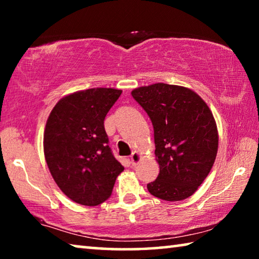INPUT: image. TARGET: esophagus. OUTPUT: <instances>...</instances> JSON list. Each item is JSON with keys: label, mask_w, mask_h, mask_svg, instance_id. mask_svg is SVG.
Returning a JSON list of instances; mask_svg holds the SVG:
<instances>
[{"label": "esophagus", "mask_w": 259, "mask_h": 259, "mask_svg": "<svg viewBox=\"0 0 259 259\" xmlns=\"http://www.w3.org/2000/svg\"><path fill=\"white\" fill-rule=\"evenodd\" d=\"M140 160H142V154H140L139 152H134L130 156V162H131V165H133V166L137 165L140 162Z\"/></svg>", "instance_id": "esophagus-1"}]
</instances>
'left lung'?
<instances>
[{
  "mask_svg": "<svg viewBox=\"0 0 259 259\" xmlns=\"http://www.w3.org/2000/svg\"><path fill=\"white\" fill-rule=\"evenodd\" d=\"M154 128L160 174L147 184L165 201L187 199L207 178L218 150L216 121L208 105L185 87L155 83L131 91Z\"/></svg>",
  "mask_w": 259,
  "mask_h": 259,
  "instance_id": "left-lung-1",
  "label": "left lung"
}]
</instances>
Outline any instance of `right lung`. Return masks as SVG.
Instances as JSON below:
<instances>
[{"label":"right lung","mask_w":259,"mask_h":259,"mask_svg":"<svg viewBox=\"0 0 259 259\" xmlns=\"http://www.w3.org/2000/svg\"><path fill=\"white\" fill-rule=\"evenodd\" d=\"M122 94L94 88L65 96L48 117L43 148L52 178L65 195L98 205L112 194L124 168L108 146L104 120Z\"/></svg>","instance_id":"obj_1"}]
</instances>
